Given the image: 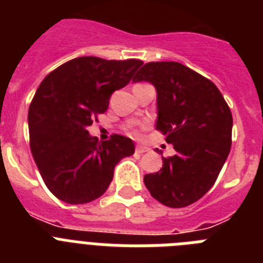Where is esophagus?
<instances>
[{
	"label": "esophagus",
	"instance_id": "1",
	"mask_svg": "<svg viewBox=\"0 0 263 263\" xmlns=\"http://www.w3.org/2000/svg\"><path fill=\"white\" fill-rule=\"evenodd\" d=\"M138 154H144V152H148L149 148L148 147H144V145H136V149H135Z\"/></svg>",
	"mask_w": 263,
	"mask_h": 263
}]
</instances>
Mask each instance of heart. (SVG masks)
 <instances>
[{"mask_svg": "<svg viewBox=\"0 0 263 263\" xmlns=\"http://www.w3.org/2000/svg\"><path fill=\"white\" fill-rule=\"evenodd\" d=\"M132 135H135V136H138L139 135V129H132Z\"/></svg>", "mask_w": 263, "mask_h": 263, "instance_id": "1", "label": "heart"}]
</instances>
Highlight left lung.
<instances>
[{
	"label": "left lung",
	"instance_id": "1",
	"mask_svg": "<svg viewBox=\"0 0 263 263\" xmlns=\"http://www.w3.org/2000/svg\"><path fill=\"white\" fill-rule=\"evenodd\" d=\"M132 81L156 88V129L176 151L144 175L145 187L164 206H190L214 186L229 156L230 108L213 81L175 61L147 63Z\"/></svg>",
	"mask_w": 263,
	"mask_h": 263
}]
</instances>
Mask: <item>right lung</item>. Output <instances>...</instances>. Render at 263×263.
Returning a JSON list of instances; mask_svg holds the SVG:
<instances>
[{
  "mask_svg": "<svg viewBox=\"0 0 263 263\" xmlns=\"http://www.w3.org/2000/svg\"><path fill=\"white\" fill-rule=\"evenodd\" d=\"M143 61L77 57L40 84L28 114L30 151L44 183L69 204L98 199L114 179L115 165L135 152L129 138L99 143L87 128L104 114L115 90L125 87Z\"/></svg>",
  "mask_w": 263,
  "mask_h": 263,
  "instance_id": "obj_1",
  "label": "right lung"
}]
</instances>
